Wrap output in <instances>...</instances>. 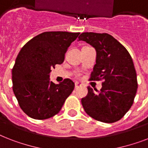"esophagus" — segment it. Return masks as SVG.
<instances>
[{"mask_svg": "<svg viewBox=\"0 0 148 148\" xmlns=\"http://www.w3.org/2000/svg\"><path fill=\"white\" fill-rule=\"evenodd\" d=\"M74 85H75V88H79V87H81V84H80L79 82L76 81V82L74 83Z\"/></svg>", "mask_w": 148, "mask_h": 148, "instance_id": "1", "label": "esophagus"}]
</instances>
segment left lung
I'll list each match as a JSON object with an SVG mask.
<instances>
[{
    "label": "left lung",
    "mask_w": 148,
    "mask_h": 148,
    "mask_svg": "<svg viewBox=\"0 0 148 148\" xmlns=\"http://www.w3.org/2000/svg\"><path fill=\"white\" fill-rule=\"evenodd\" d=\"M78 39L91 45L97 52L90 80L103 81L100 91L95 89V92L88 86V95L81 99L84 109L98 121H117L131 108L138 89L137 74L131 56L108 34L84 32Z\"/></svg>",
    "instance_id": "1"
}]
</instances>
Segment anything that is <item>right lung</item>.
Wrapping results in <instances>:
<instances>
[{
    "label": "right lung",
    "instance_id": "obj_1",
    "mask_svg": "<svg viewBox=\"0 0 148 148\" xmlns=\"http://www.w3.org/2000/svg\"><path fill=\"white\" fill-rule=\"evenodd\" d=\"M79 34L44 32L20 51L12 69L13 91L20 108L31 118L45 120L57 114L74 90L71 79L55 84L50 81V73L64 62L67 48Z\"/></svg>",
    "mask_w": 148,
    "mask_h": 148
}]
</instances>
